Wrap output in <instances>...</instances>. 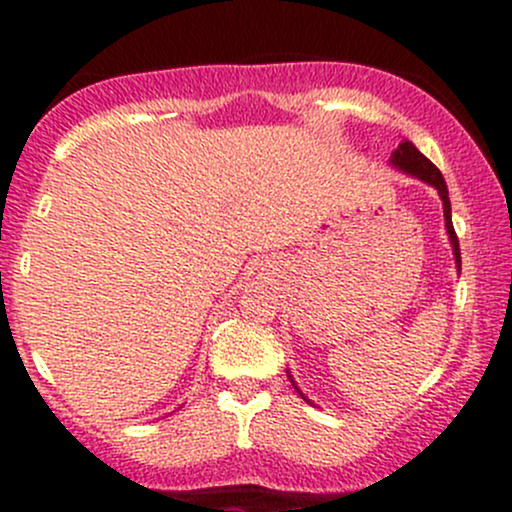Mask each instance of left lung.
Returning <instances> with one entry per match:
<instances>
[{"label":"left lung","instance_id":"1","mask_svg":"<svg viewBox=\"0 0 512 512\" xmlns=\"http://www.w3.org/2000/svg\"><path fill=\"white\" fill-rule=\"evenodd\" d=\"M392 163H395V166L399 168V170H404V173H409V175H416V178H421V180H426L428 185H433L438 190V195H440V199H443V214H445V228H448V236H450V243H452V252H455V262H457V269L462 267V257H460V240H457V233H455V228H452V214H450V197H448V185H445V180H443V175H440V170L433 166L431 161H428V158L421 154L419 149H416L414 144L411 142H407V139H404L402 144L397 146V151L395 154H392ZM293 383V380H291ZM298 390V387H296ZM301 392V390H298ZM301 397H303V392H301ZM305 399V397H303ZM305 402H310V399H305Z\"/></svg>","mask_w":512,"mask_h":512}]
</instances>
